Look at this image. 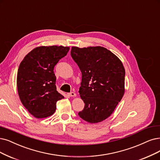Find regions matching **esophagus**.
<instances>
[{
    "instance_id": "obj_1",
    "label": "esophagus",
    "mask_w": 160,
    "mask_h": 160,
    "mask_svg": "<svg viewBox=\"0 0 160 160\" xmlns=\"http://www.w3.org/2000/svg\"><path fill=\"white\" fill-rule=\"evenodd\" d=\"M68 95L69 96H70V97H75V96H76V94L74 92H70V93H68Z\"/></svg>"
}]
</instances>
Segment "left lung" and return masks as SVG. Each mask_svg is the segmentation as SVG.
<instances>
[{
  "label": "left lung",
  "instance_id": "1",
  "mask_svg": "<svg viewBox=\"0 0 160 160\" xmlns=\"http://www.w3.org/2000/svg\"><path fill=\"white\" fill-rule=\"evenodd\" d=\"M70 54L82 72L79 93L85 105L78 115L90 123L102 122L112 114L125 93L122 63L103 47H72Z\"/></svg>",
  "mask_w": 160,
  "mask_h": 160
}]
</instances>
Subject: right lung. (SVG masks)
Instances as JSON below:
<instances>
[{
    "mask_svg": "<svg viewBox=\"0 0 160 160\" xmlns=\"http://www.w3.org/2000/svg\"><path fill=\"white\" fill-rule=\"evenodd\" d=\"M70 48L63 46L36 47L23 59L17 74L20 101L35 117L45 118L56 110V103L64 98L57 91L54 67Z\"/></svg>",
    "mask_w": 160,
    "mask_h": 160,
    "instance_id": "1",
    "label": "right lung"
}]
</instances>
